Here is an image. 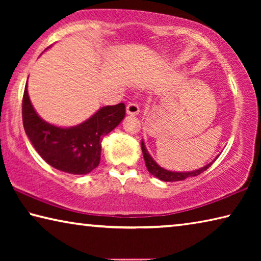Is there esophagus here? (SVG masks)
<instances>
[{
	"mask_svg": "<svg viewBox=\"0 0 261 261\" xmlns=\"http://www.w3.org/2000/svg\"><path fill=\"white\" fill-rule=\"evenodd\" d=\"M126 114L132 115V116H136V115L139 114V106L136 102H129L126 106Z\"/></svg>",
	"mask_w": 261,
	"mask_h": 261,
	"instance_id": "34e87169",
	"label": "esophagus"
}]
</instances>
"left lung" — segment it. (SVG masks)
<instances>
[{
    "label": "left lung",
    "mask_w": 261,
    "mask_h": 261,
    "mask_svg": "<svg viewBox=\"0 0 261 261\" xmlns=\"http://www.w3.org/2000/svg\"><path fill=\"white\" fill-rule=\"evenodd\" d=\"M141 151H143L144 154V160H145V165L147 167V170L149 171V174L155 176L156 178L163 180V182H176V180H183L188 177H192V176H197L201 174L202 171H205L206 169L213 165L212 161L208 165H206L205 167L199 168V169L193 170V171H188V173H177V171H170L167 170L165 168H162L158 165V163L153 160L152 156L149 155V153L147 152L146 146H145L144 141L141 140Z\"/></svg>",
    "instance_id": "1"
}]
</instances>
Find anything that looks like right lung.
<instances>
[{
	"label": "right lung",
	"instance_id": "1",
	"mask_svg": "<svg viewBox=\"0 0 261 261\" xmlns=\"http://www.w3.org/2000/svg\"><path fill=\"white\" fill-rule=\"evenodd\" d=\"M23 124L26 135L43 160L55 169L85 175L99 166L101 140L124 118L125 106L118 103L100 108L76 126L49 124L35 112L28 93L23 96Z\"/></svg>",
	"mask_w": 261,
	"mask_h": 261
}]
</instances>
